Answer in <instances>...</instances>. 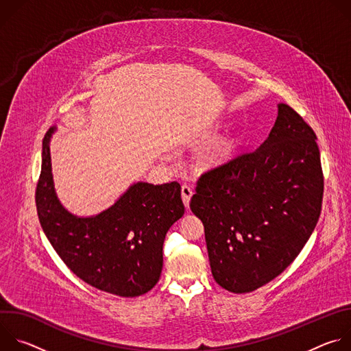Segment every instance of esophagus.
Segmentation results:
<instances>
[{
  "label": "esophagus",
  "instance_id": "obj_1",
  "mask_svg": "<svg viewBox=\"0 0 351 351\" xmlns=\"http://www.w3.org/2000/svg\"><path fill=\"white\" fill-rule=\"evenodd\" d=\"M191 195H193L191 187L187 186V184H183V186H182V199H183V204H184L186 208H189V206H190V198H191Z\"/></svg>",
  "mask_w": 351,
  "mask_h": 351
}]
</instances>
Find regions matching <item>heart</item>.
I'll return each mask as SVG.
<instances>
[{"mask_svg":"<svg viewBox=\"0 0 351 351\" xmlns=\"http://www.w3.org/2000/svg\"><path fill=\"white\" fill-rule=\"evenodd\" d=\"M237 148V137L233 133H225L217 137L206 149L203 161L208 168H217L226 164Z\"/></svg>","mask_w":351,"mask_h":351,"instance_id":"b5f03b06","label":"heart"}]
</instances>
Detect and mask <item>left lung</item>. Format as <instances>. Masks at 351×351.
<instances>
[{
  "mask_svg": "<svg viewBox=\"0 0 351 351\" xmlns=\"http://www.w3.org/2000/svg\"><path fill=\"white\" fill-rule=\"evenodd\" d=\"M314 130L293 108L278 117L256 152L199 178L190 210L202 219L211 272L232 293L280 275L318 222L324 176Z\"/></svg>",
  "mask_w": 351,
  "mask_h": 351,
  "instance_id": "8db88e82",
  "label": "left lung"
}]
</instances>
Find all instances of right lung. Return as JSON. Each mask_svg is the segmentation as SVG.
I'll use <instances>...</instances> for the list:
<instances>
[{"instance_id": "obj_1", "label": "right lung", "mask_w": 351, "mask_h": 351, "mask_svg": "<svg viewBox=\"0 0 351 351\" xmlns=\"http://www.w3.org/2000/svg\"><path fill=\"white\" fill-rule=\"evenodd\" d=\"M43 140L41 173L36 189L38 221L61 260L95 289L136 297L152 290L162 271V245L169 228L183 217L180 184L134 182L107 210L79 217L57 195L49 143Z\"/></svg>"}]
</instances>
